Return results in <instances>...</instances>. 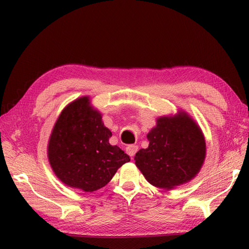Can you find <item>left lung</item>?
<instances>
[{"label": "left lung", "instance_id": "left-lung-1", "mask_svg": "<svg viewBox=\"0 0 249 249\" xmlns=\"http://www.w3.org/2000/svg\"><path fill=\"white\" fill-rule=\"evenodd\" d=\"M89 104L84 96L61 112L49 140L48 158L62 182L92 192L107 184L130 159L120 147L109 145L111 130Z\"/></svg>", "mask_w": 249, "mask_h": 249}]
</instances>
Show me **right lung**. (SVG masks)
Listing matches in <instances>:
<instances>
[{"mask_svg": "<svg viewBox=\"0 0 249 249\" xmlns=\"http://www.w3.org/2000/svg\"><path fill=\"white\" fill-rule=\"evenodd\" d=\"M148 148L135 155V163L149 183L171 189L192 179L205 158L203 135L188 116L160 117L147 135Z\"/></svg>", "mask_w": 249, "mask_h": 249, "instance_id": "1", "label": "right lung"}]
</instances>
